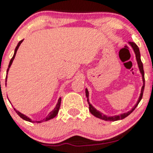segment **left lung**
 Segmentation results:
<instances>
[{"instance_id":"left-lung-1","label":"left lung","mask_w":153,"mask_h":153,"mask_svg":"<svg viewBox=\"0 0 153 153\" xmlns=\"http://www.w3.org/2000/svg\"><path fill=\"white\" fill-rule=\"evenodd\" d=\"M129 44L131 45V47H132V48H133V50H134V51L135 55H136L137 61V64H138L139 68H140V73H142V75H143V88H142L141 94H140V98H139V100H138L137 103L136 104H135V106L133 107L132 109L129 111L127 112V113L122 114H121V115L115 116V117H106V116L103 115L102 113H101V112L99 111L96 110V108H95L90 103H89V101H88V91L87 89H85V94H86V97H87V99H88L87 101H88V104H89V111H90V112H91V114H92L93 115L95 116V117H97V118L102 119H103V120H106V121H111V122H114V121L120 120V119H124V118H125V117H127V116H129V114H130L131 112H132L135 109V108H136V107L137 106L138 103H140V101H141L142 98H143V91H144V89H145V75H144L143 65V62H142V61H141V59H140V50H139V47H137V45L134 42H129Z\"/></svg>"}]
</instances>
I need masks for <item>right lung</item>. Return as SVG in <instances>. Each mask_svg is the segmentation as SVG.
<instances>
[{
  "label": "right lung",
  "instance_id": "1",
  "mask_svg": "<svg viewBox=\"0 0 153 153\" xmlns=\"http://www.w3.org/2000/svg\"><path fill=\"white\" fill-rule=\"evenodd\" d=\"M22 42H23V40H21V41L19 42L18 45H17L16 47L14 54H13V57H12L11 59H10V62H9V65H8V69H7V74H8V70H9V68L10 67V65H11L12 62H13V59H14V57H15V56H16V54L17 50H18L19 47V46H20V45H21V44H22ZM6 80H7V76H6ZM60 103H61V98H59V100H58V102H57V105H56V107L54 108L53 111H51L50 113L49 114L48 116H47L46 118L44 119L43 120H42V121H36V122H35L40 123V122H45V121H48V120H50V119H53L54 117H55L56 116H57V113H58V111H59V107H60ZM14 110L16 111V113H17V114H18L19 117H21V118H22L23 119H24V120H26V121H28V122H32V121H31V119L29 118V117H26V116H25L24 114H22V113H20V112L19 111L16 110L15 108H14Z\"/></svg>",
  "mask_w": 153,
  "mask_h": 153
}]
</instances>
